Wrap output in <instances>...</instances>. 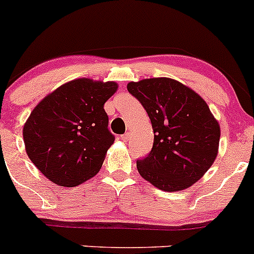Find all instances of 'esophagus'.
Listing matches in <instances>:
<instances>
[{
	"mask_svg": "<svg viewBox=\"0 0 254 254\" xmlns=\"http://www.w3.org/2000/svg\"><path fill=\"white\" fill-rule=\"evenodd\" d=\"M120 139L123 140V141H129V139H130V134L129 132H127V134H124V135H122V136H120Z\"/></svg>",
	"mask_w": 254,
	"mask_h": 254,
	"instance_id": "34e87169",
	"label": "esophagus"
}]
</instances>
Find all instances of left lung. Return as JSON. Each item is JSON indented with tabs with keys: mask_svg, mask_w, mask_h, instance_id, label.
Returning <instances> with one entry per match:
<instances>
[{
	"mask_svg": "<svg viewBox=\"0 0 254 254\" xmlns=\"http://www.w3.org/2000/svg\"><path fill=\"white\" fill-rule=\"evenodd\" d=\"M152 124L153 146L136 161L140 176L156 188L178 191L199 181L219 151L220 125L196 92L168 77L129 82Z\"/></svg>",
	"mask_w": 254,
	"mask_h": 254,
	"instance_id": "left-lung-1",
	"label": "left lung"
}]
</instances>
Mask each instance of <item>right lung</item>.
I'll use <instances>...</instances> for the list:
<instances>
[{
    "mask_svg": "<svg viewBox=\"0 0 254 254\" xmlns=\"http://www.w3.org/2000/svg\"><path fill=\"white\" fill-rule=\"evenodd\" d=\"M117 89L113 81L72 79L33 109L23 127L25 151L49 181L76 187L99 172L114 143L104 103Z\"/></svg>",
    "mask_w": 254,
    "mask_h": 254,
    "instance_id": "obj_1",
    "label": "right lung"
}]
</instances>
